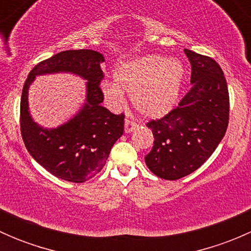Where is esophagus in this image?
Masks as SVG:
<instances>
[{"instance_id":"esophagus-1","label":"esophagus","mask_w":251,"mask_h":251,"mask_svg":"<svg viewBox=\"0 0 251 251\" xmlns=\"http://www.w3.org/2000/svg\"><path fill=\"white\" fill-rule=\"evenodd\" d=\"M137 127H138L137 124L133 123V121H131V120H128V119H126L125 120V132L126 133L132 132V131L136 130Z\"/></svg>"}]
</instances>
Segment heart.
I'll use <instances>...</instances> for the list:
<instances>
[{"instance_id": "b5f03b06", "label": "heart", "mask_w": 251, "mask_h": 251, "mask_svg": "<svg viewBox=\"0 0 251 251\" xmlns=\"http://www.w3.org/2000/svg\"><path fill=\"white\" fill-rule=\"evenodd\" d=\"M183 76V65L178 59L146 55L119 64L114 70L115 82H103L102 91L105 100L114 107L124 104V92L128 93L138 114L158 119L176 104Z\"/></svg>"}]
</instances>
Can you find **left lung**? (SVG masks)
Segmentation results:
<instances>
[{
	"instance_id": "obj_1",
	"label": "left lung",
	"mask_w": 251,
	"mask_h": 251,
	"mask_svg": "<svg viewBox=\"0 0 251 251\" xmlns=\"http://www.w3.org/2000/svg\"><path fill=\"white\" fill-rule=\"evenodd\" d=\"M192 65V87L178 107L147 123L154 146L146 164L164 179H179L210 158L228 126L229 96L226 77L212 58L184 50Z\"/></svg>"
}]
</instances>
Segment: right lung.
I'll list each match as a JSON object with an SVG mask.
<instances>
[{"mask_svg":"<svg viewBox=\"0 0 251 251\" xmlns=\"http://www.w3.org/2000/svg\"><path fill=\"white\" fill-rule=\"evenodd\" d=\"M104 57L92 50H63L42 60L29 73L20 100V131L27 151L58 178L82 183L105 165L111 147L124 132L125 115L110 113L100 82L104 77L100 63ZM52 72H73L88 80L86 103L73 119L57 129H44L31 119L27 91L35 76Z\"/></svg>","mask_w":251,"mask_h":251,"instance_id":"obj_1","label":"right lung"}]
</instances>
